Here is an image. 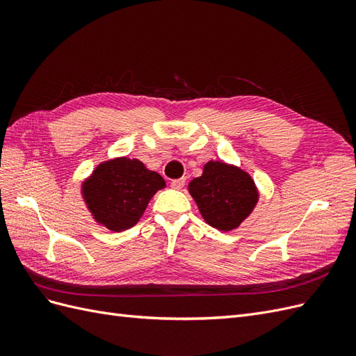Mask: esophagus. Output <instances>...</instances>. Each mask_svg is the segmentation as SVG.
Wrapping results in <instances>:
<instances>
[{
    "label": "esophagus",
    "mask_w": 356,
    "mask_h": 356,
    "mask_svg": "<svg viewBox=\"0 0 356 356\" xmlns=\"http://www.w3.org/2000/svg\"><path fill=\"white\" fill-rule=\"evenodd\" d=\"M184 184H186V178H178V179H172V182H170V186L174 187V188H177V190H181L182 187H184Z\"/></svg>",
    "instance_id": "1"
}]
</instances>
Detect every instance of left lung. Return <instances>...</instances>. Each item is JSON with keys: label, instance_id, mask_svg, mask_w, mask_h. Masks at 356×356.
Segmentation results:
<instances>
[{"label": "left lung", "instance_id": "left-lung-1", "mask_svg": "<svg viewBox=\"0 0 356 356\" xmlns=\"http://www.w3.org/2000/svg\"><path fill=\"white\" fill-rule=\"evenodd\" d=\"M187 188L203 220L221 232L238 229L260 199L252 177L222 160H209Z\"/></svg>", "mask_w": 356, "mask_h": 356}]
</instances>
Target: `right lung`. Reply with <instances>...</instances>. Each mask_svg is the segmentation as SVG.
<instances>
[{"label":"right lung","instance_id":"1","mask_svg":"<svg viewBox=\"0 0 356 356\" xmlns=\"http://www.w3.org/2000/svg\"><path fill=\"white\" fill-rule=\"evenodd\" d=\"M165 187V179L141 160L114 157L101 161L81 182V196L96 222L123 232L134 227L148 202Z\"/></svg>","mask_w":356,"mask_h":356}]
</instances>
